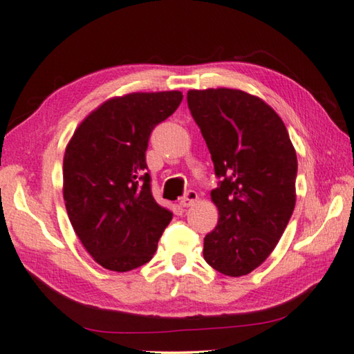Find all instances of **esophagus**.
Wrapping results in <instances>:
<instances>
[{"label": "esophagus", "instance_id": "34e87169", "mask_svg": "<svg viewBox=\"0 0 354 354\" xmlns=\"http://www.w3.org/2000/svg\"><path fill=\"white\" fill-rule=\"evenodd\" d=\"M197 201V193L194 189H188L187 193H185V196L180 199V205L183 208H188L193 205V203Z\"/></svg>", "mask_w": 354, "mask_h": 354}]
</instances>
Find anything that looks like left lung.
<instances>
[{
  "mask_svg": "<svg viewBox=\"0 0 354 354\" xmlns=\"http://www.w3.org/2000/svg\"><path fill=\"white\" fill-rule=\"evenodd\" d=\"M187 101L219 178L212 191L219 221L203 238V258L224 275H247L275 249L294 213L295 149L281 118L249 93L191 90Z\"/></svg>",
  "mask_w": 354,
  "mask_h": 354,
  "instance_id": "8db88e82",
  "label": "left lung"
}]
</instances>
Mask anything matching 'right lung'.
Wrapping results in <instances>:
<instances>
[{"label": "right lung", "mask_w": 354, "mask_h": 354, "mask_svg": "<svg viewBox=\"0 0 354 354\" xmlns=\"http://www.w3.org/2000/svg\"><path fill=\"white\" fill-rule=\"evenodd\" d=\"M180 91L132 93L104 102L68 142L64 199L74 232L102 268L151 261L172 219L152 196L146 151L152 130L177 110Z\"/></svg>", "instance_id": "obj_1"}]
</instances>
